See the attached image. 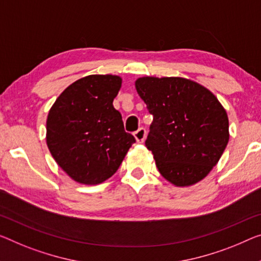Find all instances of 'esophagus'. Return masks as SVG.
<instances>
[{"instance_id":"1","label":"esophagus","mask_w":261,"mask_h":261,"mask_svg":"<svg viewBox=\"0 0 261 261\" xmlns=\"http://www.w3.org/2000/svg\"><path fill=\"white\" fill-rule=\"evenodd\" d=\"M146 134H147V132H146V129H144L143 127L139 128V129L134 133L136 141H138L139 143H142L144 141V139H146Z\"/></svg>"}]
</instances>
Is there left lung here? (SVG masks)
I'll use <instances>...</instances> for the list:
<instances>
[{"instance_id":"obj_1","label":"left lung","mask_w":261,"mask_h":261,"mask_svg":"<svg viewBox=\"0 0 261 261\" xmlns=\"http://www.w3.org/2000/svg\"><path fill=\"white\" fill-rule=\"evenodd\" d=\"M136 91L153 114L146 147L176 187H189L212 170L228 142V119L205 87L179 77H142Z\"/></svg>"}]
</instances>
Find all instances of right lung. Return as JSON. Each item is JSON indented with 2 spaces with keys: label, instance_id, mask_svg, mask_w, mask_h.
<instances>
[{
  "label": "right lung",
  "instance_id": "add662e5",
  "mask_svg": "<svg viewBox=\"0 0 261 261\" xmlns=\"http://www.w3.org/2000/svg\"><path fill=\"white\" fill-rule=\"evenodd\" d=\"M122 80L92 74L63 91L46 120V143L58 166L75 182L99 184L119 169L135 138L113 107Z\"/></svg>",
  "mask_w": 261,
  "mask_h": 261
}]
</instances>
